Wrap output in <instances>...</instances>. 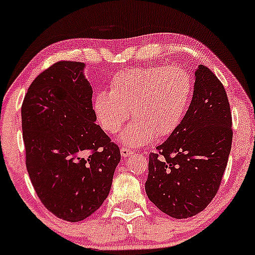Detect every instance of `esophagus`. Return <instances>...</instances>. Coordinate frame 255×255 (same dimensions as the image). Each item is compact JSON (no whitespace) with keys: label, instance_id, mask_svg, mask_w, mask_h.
<instances>
[{"label":"esophagus","instance_id":"esophagus-1","mask_svg":"<svg viewBox=\"0 0 255 255\" xmlns=\"http://www.w3.org/2000/svg\"><path fill=\"white\" fill-rule=\"evenodd\" d=\"M134 152H133V150H130V148H128V147H121V154H122V157H129V156H131V154H133Z\"/></svg>","mask_w":255,"mask_h":255}]
</instances>
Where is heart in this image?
Wrapping results in <instances>:
<instances>
[{
  "label": "heart",
  "instance_id": "obj_1",
  "mask_svg": "<svg viewBox=\"0 0 255 255\" xmlns=\"http://www.w3.org/2000/svg\"><path fill=\"white\" fill-rule=\"evenodd\" d=\"M193 80L180 67H136L111 78L109 92L93 98L92 109L99 127L115 134L129 118L134 122L121 135L122 144L142 146L154 137L175 133L186 115L193 96Z\"/></svg>",
  "mask_w": 255,
  "mask_h": 255
}]
</instances>
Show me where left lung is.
<instances>
[{"label":"left lung","instance_id":"1","mask_svg":"<svg viewBox=\"0 0 255 255\" xmlns=\"http://www.w3.org/2000/svg\"><path fill=\"white\" fill-rule=\"evenodd\" d=\"M231 124L223 84L200 64L180 127L148 156L145 191L160 211L182 219L198 215L211 203L227 168Z\"/></svg>","mask_w":255,"mask_h":255}]
</instances>
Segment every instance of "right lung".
<instances>
[{"mask_svg": "<svg viewBox=\"0 0 255 255\" xmlns=\"http://www.w3.org/2000/svg\"><path fill=\"white\" fill-rule=\"evenodd\" d=\"M83 62L60 61L32 81L21 105L26 168L42 204L80 222L109 194L121 153L96 125Z\"/></svg>", "mask_w": 255, "mask_h": 255, "instance_id": "add662e5", "label": "right lung"}]
</instances>
